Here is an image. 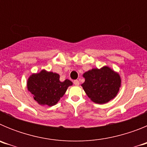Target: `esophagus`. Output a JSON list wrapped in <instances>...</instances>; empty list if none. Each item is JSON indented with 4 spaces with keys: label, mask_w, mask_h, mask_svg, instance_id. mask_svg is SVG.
<instances>
[{
    "label": "esophagus",
    "mask_w": 147,
    "mask_h": 147,
    "mask_svg": "<svg viewBox=\"0 0 147 147\" xmlns=\"http://www.w3.org/2000/svg\"><path fill=\"white\" fill-rule=\"evenodd\" d=\"M74 84L76 86H78V85H80V82H79V80H74Z\"/></svg>",
    "instance_id": "obj_1"
}]
</instances>
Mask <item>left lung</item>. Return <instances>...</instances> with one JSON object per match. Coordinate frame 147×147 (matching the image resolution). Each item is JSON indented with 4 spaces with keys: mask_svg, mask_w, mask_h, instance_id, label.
Masks as SVG:
<instances>
[{
    "mask_svg": "<svg viewBox=\"0 0 147 147\" xmlns=\"http://www.w3.org/2000/svg\"><path fill=\"white\" fill-rule=\"evenodd\" d=\"M82 76L85 82L82 87L90 99L96 104L107 103L117 96L120 90V75L108 66H103L99 69L93 68Z\"/></svg>",
    "mask_w": 147,
    "mask_h": 147,
    "instance_id": "8db88e82",
    "label": "left lung"
}]
</instances>
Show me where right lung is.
I'll list each match as a JSON object with an SVG mask.
<instances>
[{"label": "right lung", "mask_w": 147, "mask_h": 147, "mask_svg": "<svg viewBox=\"0 0 147 147\" xmlns=\"http://www.w3.org/2000/svg\"><path fill=\"white\" fill-rule=\"evenodd\" d=\"M26 85L28 90L39 105L51 107L57 104L73 82L69 80L61 82L58 74L42 69L30 75Z\"/></svg>", "instance_id": "right-lung-1"}]
</instances>
